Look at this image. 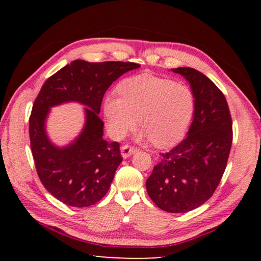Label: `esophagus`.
Instances as JSON below:
<instances>
[{"mask_svg":"<svg viewBox=\"0 0 261 261\" xmlns=\"http://www.w3.org/2000/svg\"><path fill=\"white\" fill-rule=\"evenodd\" d=\"M137 152H138V149H137L136 147H131V146H129V145H124V146H122V148H121V154H122L123 159L129 158L132 155V154H135Z\"/></svg>","mask_w":261,"mask_h":261,"instance_id":"34e87169","label":"esophagus"}]
</instances>
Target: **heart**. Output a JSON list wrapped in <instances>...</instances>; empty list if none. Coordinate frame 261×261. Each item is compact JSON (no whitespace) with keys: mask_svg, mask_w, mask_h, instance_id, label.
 <instances>
[{"mask_svg":"<svg viewBox=\"0 0 261 261\" xmlns=\"http://www.w3.org/2000/svg\"><path fill=\"white\" fill-rule=\"evenodd\" d=\"M121 96L105 100V117L110 135L122 138L137 122L143 126L137 138L165 148L179 143L191 124L194 95L191 88L169 78L141 73L118 86Z\"/></svg>","mask_w":261,"mask_h":261,"instance_id":"heart-1","label":"heart"}]
</instances>
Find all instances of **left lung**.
<instances>
[{
    "instance_id": "1",
    "label": "left lung",
    "mask_w": 261,
    "mask_h": 261,
    "mask_svg": "<svg viewBox=\"0 0 261 261\" xmlns=\"http://www.w3.org/2000/svg\"><path fill=\"white\" fill-rule=\"evenodd\" d=\"M194 95L191 126L178 146L161 153L160 163L146 180V190L159 208L187 213L210 199L226 169L232 143L227 100L218 86L196 69L176 68Z\"/></svg>"
}]
</instances>
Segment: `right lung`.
<instances>
[{
    "label": "right lung",
    "instance_id": "add662e5",
    "mask_svg": "<svg viewBox=\"0 0 261 261\" xmlns=\"http://www.w3.org/2000/svg\"><path fill=\"white\" fill-rule=\"evenodd\" d=\"M139 67L131 62L76 60L43 84L30 116L31 149L43 187L63 204L88 207L108 192L123 159L120 144L103 139L101 102L116 79ZM70 102L86 107V122L76 139L59 147L47 136L46 118L53 107Z\"/></svg>",
    "mask_w": 261,
    "mask_h": 261
}]
</instances>
